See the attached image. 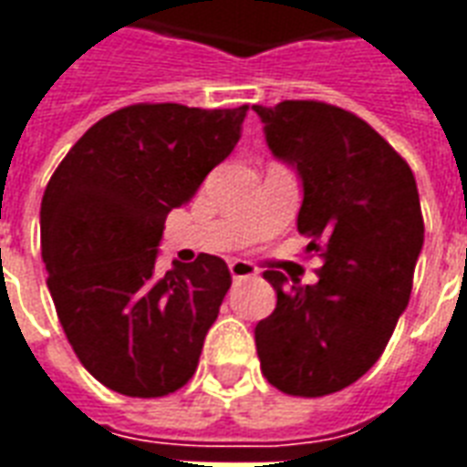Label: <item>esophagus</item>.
<instances>
[{
  "instance_id": "1",
  "label": "esophagus",
  "mask_w": 467,
  "mask_h": 467,
  "mask_svg": "<svg viewBox=\"0 0 467 467\" xmlns=\"http://www.w3.org/2000/svg\"><path fill=\"white\" fill-rule=\"evenodd\" d=\"M230 275H233V279H250V277H257V267H254L252 262L233 260V262H230Z\"/></svg>"
}]
</instances>
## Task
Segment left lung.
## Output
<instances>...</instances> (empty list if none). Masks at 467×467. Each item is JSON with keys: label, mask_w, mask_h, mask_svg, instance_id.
<instances>
[{"label": "left lung", "mask_w": 467, "mask_h": 467, "mask_svg": "<svg viewBox=\"0 0 467 467\" xmlns=\"http://www.w3.org/2000/svg\"><path fill=\"white\" fill-rule=\"evenodd\" d=\"M272 153L296 165V230L324 265L317 285L285 286L254 329L262 374L286 396L347 389L379 361L409 306L423 215L409 163L364 119L324 101L252 106Z\"/></svg>", "instance_id": "8db88e82"}]
</instances>
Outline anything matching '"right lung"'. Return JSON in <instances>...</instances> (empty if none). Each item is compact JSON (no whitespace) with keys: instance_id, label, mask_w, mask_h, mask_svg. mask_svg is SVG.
Returning <instances> with one entry per match:
<instances>
[{"instance_id":"right-lung-1","label":"right lung","mask_w":467,"mask_h":467,"mask_svg":"<svg viewBox=\"0 0 467 467\" xmlns=\"http://www.w3.org/2000/svg\"><path fill=\"white\" fill-rule=\"evenodd\" d=\"M250 106L133 103L93 123L41 200V257L68 344L88 374L133 399L192 379L230 269L198 254L155 272L172 207L188 202L243 136Z\"/></svg>"}]
</instances>
